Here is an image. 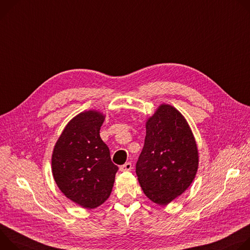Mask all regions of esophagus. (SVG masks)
<instances>
[{"instance_id":"esophagus-1","label":"esophagus","mask_w":250,"mask_h":250,"mask_svg":"<svg viewBox=\"0 0 250 250\" xmlns=\"http://www.w3.org/2000/svg\"><path fill=\"white\" fill-rule=\"evenodd\" d=\"M131 170H132V164L130 162L125 163L124 165H122L120 167L121 172H126V171H131Z\"/></svg>"}]
</instances>
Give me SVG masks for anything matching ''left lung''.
I'll use <instances>...</instances> for the list:
<instances>
[{
  "label": "left lung",
  "mask_w": 250,
  "mask_h": 250,
  "mask_svg": "<svg viewBox=\"0 0 250 250\" xmlns=\"http://www.w3.org/2000/svg\"><path fill=\"white\" fill-rule=\"evenodd\" d=\"M199 154L191 130L179 111L161 105L146 123L143 150L136 174L145 195L163 206L189 187L196 177Z\"/></svg>",
  "instance_id": "1"
}]
</instances>
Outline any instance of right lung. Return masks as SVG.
<instances>
[{
  "mask_svg": "<svg viewBox=\"0 0 250 250\" xmlns=\"http://www.w3.org/2000/svg\"><path fill=\"white\" fill-rule=\"evenodd\" d=\"M104 116L86 111L66 125L54 146L51 167L65 197L85 208L102 205L112 190L118 167L100 138Z\"/></svg>",
  "mask_w": 250,
  "mask_h": 250,
  "instance_id": "add662e5",
  "label": "right lung"
}]
</instances>
